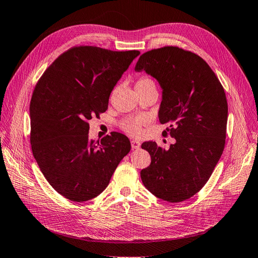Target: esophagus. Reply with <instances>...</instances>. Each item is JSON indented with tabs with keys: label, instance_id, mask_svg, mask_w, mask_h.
<instances>
[{
	"label": "esophagus",
	"instance_id": "34e87169",
	"mask_svg": "<svg viewBox=\"0 0 258 258\" xmlns=\"http://www.w3.org/2000/svg\"><path fill=\"white\" fill-rule=\"evenodd\" d=\"M131 148L134 149V150L140 149V148H141V143L139 142V141H137V140H132V141H131Z\"/></svg>",
	"mask_w": 258,
	"mask_h": 258
}]
</instances>
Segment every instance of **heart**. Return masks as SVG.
I'll return each instance as SVG.
<instances>
[{"mask_svg": "<svg viewBox=\"0 0 258 258\" xmlns=\"http://www.w3.org/2000/svg\"><path fill=\"white\" fill-rule=\"evenodd\" d=\"M149 87H155V83L151 78L149 77H142L138 80L136 89H141V88H149ZM148 119L145 117H135V118H129V119L124 120L122 123V127L124 130L132 135H139L141 132L142 124L146 123Z\"/></svg>", "mask_w": 258, "mask_h": 258, "instance_id": "b5f03b06", "label": "heart"}]
</instances>
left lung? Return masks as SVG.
<instances>
[{
  "label": "left lung",
  "instance_id": "1",
  "mask_svg": "<svg viewBox=\"0 0 258 258\" xmlns=\"http://www.w3.org/2000/svg\"><path fill=\"white\" fill-rule=\"evenodd\" d=\"M158 82L161 123L176 142L169 150L156 142L141 146L151 164L141 170L144 186L158 199L178 203L197 194L212 176L224 152L228 120L226 94L218 78L199 55L176 46L142 54L135 67Z\"/></svg>",
  "mask_w": 258,
  "mask_h": 258
}]
</instances>
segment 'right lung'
I'll use <instances>...</instances> for the list:
<instances>
[{
  "label": "right lung",
  "instance_id": "obj_1",
  "mask_svg": "<svg viewBox=\"0 0 258 258\" xmlns=\"http://www.w3.org/2000/svg\"><path fill=\"white\" fill-rule=\"evenodd\" d=\"M139 51L73 47L48 67L30 102V143L43 176L75 202L96 198L130 152L129 139L112 132L89 138V120L105 112L108 99Z\"/></svg>",
  "mask_w": 258,
  "mask_h": 258
}]
</instances>
